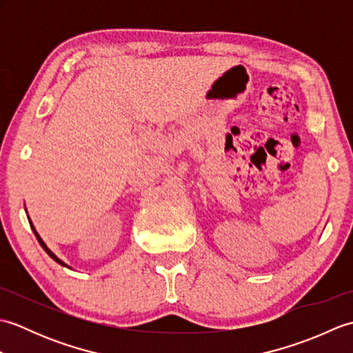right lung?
Instances as JSON below:
<instances>
[{"mask_svg": "<svg viewBox=\"0 0 353 353\" xmlns=\"http://www.w3.org/2000/svg\"><path fill=\"white\" fill-rule=\"evenodd\" d=\"M27 219H28V216H27ZM28 223H30V226H32V230H33V234H34V236L37 238V241H39V244H41V247H42V249L45 250V252H47L48 254H50V258H52V259H54L56 262H57V264H61V265H63V267H68V268H71L70 265H66L65 264V262L62 261V259H59L57 256H56V254L54 253H52L50 249H48V247H47V244H45L43 241H42V238L39 236V234H37V232H36V229H34V226H33V223H32V220H28Z\"/></svg>", "mask_w": 353, "mask_h": 353, "instance_id": "1", "label": "right lung"}]
</instances>
